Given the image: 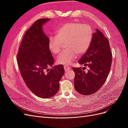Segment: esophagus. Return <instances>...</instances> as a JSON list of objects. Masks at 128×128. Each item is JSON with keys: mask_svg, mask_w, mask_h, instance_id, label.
<instances>
[{"mask_svg": "<svg viewBox=\"0 0 128 128\" xmlns=\"http://www.w3.org/2000/svg\"><path fill=\"white\" fill-rule=\"evenodd\" d=\"M64 69L65 71H67L68 70H70V69H71V68L70 67L68 66H64Z\"/></svg>", "mask_w": 128, "mask_h": 128, "instance_id": "esophagus-1", "label": "esophagus"}]
</instances>
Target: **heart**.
Instances as JSON below:
<instances>
[{
	"instance_id": "heart-1",
	"label": "heart",
	"mask_w": 128,
	"mask_h": 128,
	"mask_svg": "<svg viewBox=\"0 0 128 128\" xmlns=\"http://www.w3.org/2000/svg\"><path fill=\"white\" fill-rule=\"evenodd\" d=\"M56 36L48 38V48L54 54H59L66 43L67 48L58 56L57 63L68 65L78 55L86 53L91 45L94 32L88 24L78 22H69L62 25L56 30Z\"/></svg>"
}]
</instances>
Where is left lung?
<instances>
[{
  "label": "left lung",
  "mask_w": 128,
  "mask_h": 128,
  "mask_svg": "<svg viewBox=\"0 0 128 128\" xmlns=\"http://www.w3.org/2000/svg\"><path fill=\"white\" fill-rule=\"evenodd\" d=\"M96 30L90 48L78 60L80 64L89 67L88 72L80 68H72L75 74V88L83 95L92 94L98 91L105 82L111 68L109 41L99 30Z\"/></svg>",
  "instance_id": "obj_1"
}]
</instances>
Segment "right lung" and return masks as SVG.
<instances>
[{"label": "right lung", "mask_w": 128, "mask_h": 128, "mask_svg": "<svg viewBox=\"0 0 128 128\" xmlns=\"http://www.w3.org/2000/svg\"><path fill=\"white\" fill-rule=\"evenodd\" d=\"M50 20L40 18L34 22L24 34L17 56L19 69L26 86L42 98H48L56 94L64 73L63 65L52 66L54 58L48 48V37L42 30V26Z\"/></svg>", "instance_id": "obj_1"}]
</instances>
